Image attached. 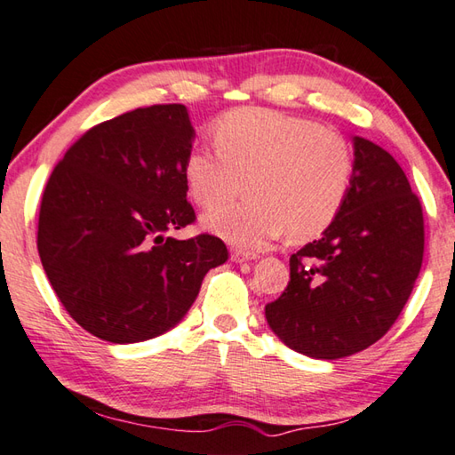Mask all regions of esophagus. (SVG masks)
I'll return each mask as SVG.
<instances>
[{
    "instance_id": "1",
    "label": "esophagus",
    "mask_w": 455,
    "mask_h": 455,
    "mask_svg": "<svg viewBox=\"0 0 455 455\" xmlns=\"http://www.w3.org/2000/svg\"><path fill=\"white\" fill-rule=\"evenodd\" d=\"M259 256L258 253H251V251H243V250H232V259L235 264H243V261H251V259H258Z\"/></svg>"
}]
</instances>
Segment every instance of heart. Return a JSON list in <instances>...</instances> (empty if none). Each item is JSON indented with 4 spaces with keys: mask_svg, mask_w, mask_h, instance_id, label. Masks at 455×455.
<instances>
[{
    "mask_svg": "<svg viewBox=\"0 0 455 455\" xmlns=\"http://www.w3.org/2000/svg\"><path fill=\"white\" fill-rule=\"evenodd\" d=\"M218 151L194 148L183 164L189 196L212 210L240 183L248 199L207 213L204 226L240 248H264L285 232L320 235L336 220L354 178V156L338 133L272 109L228 111L213 125Z\"/></svg>",
    "mask_w": 455,
    "mask_h": 455,
    "instance_id": "obj_1",
    "label": "heart"
}]
</instances>
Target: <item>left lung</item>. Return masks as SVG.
Masks as SVG:
<instances>
[{"mask_svg":"<svg viewBox=\"0 0 455 455\" xmlns=\"http://www.w3.org/2000/svg\"><path fill=\"white\" fill-rule=\"evenodd\" d=\"M352 186L320 240L290 258V283L266 306L272 331L293 352L338 360L392 328L424 259V215L400 164L354 135Z\"/></svg>","mask_w":455,"mask_h":455,"instance_id":"obj_1","label":"left lung"}]
</instances>
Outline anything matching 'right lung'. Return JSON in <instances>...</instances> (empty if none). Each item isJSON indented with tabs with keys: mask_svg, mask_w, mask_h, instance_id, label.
Wrapping results in <instances>:
<instances>
[{
	"mask_svg": "<svg viewBox=\"0 0 455 455\" xmlns=\"http://www.w3.org/2000/svg\"><path fill=\"white\" fill-rule=\"evenodd\" d=\"M196 130L181 103L127 111L68 149L39 207L37 251L68 314L95 338L138 344L175 328L220 237L170 235L196 220L183 164Z\"/></svg>",
	"mask_w": 455,
	"mask_h": 455,
	"instance_id": "right-lung-1",
	"label": "right lung"
}]
</instances>
